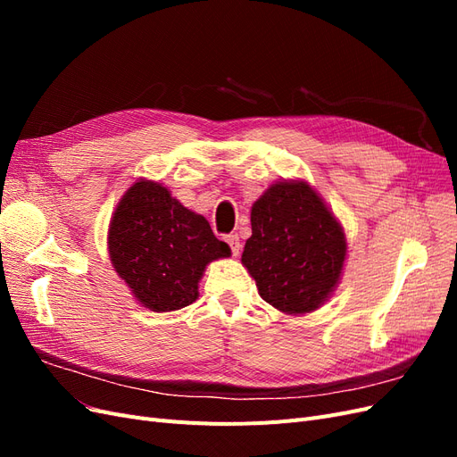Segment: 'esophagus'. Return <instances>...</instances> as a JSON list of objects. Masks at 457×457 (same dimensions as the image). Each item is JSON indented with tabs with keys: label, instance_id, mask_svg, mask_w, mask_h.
Returning a JSON list of instances; mask_svg holds the SVG:
<instances>
[{
	"label": "esophagus",
	"instance_id": "obj_1",
	"mask_svg": "<svg viewBox=\"0 0 457 457\" xmlns=\"http://www.w3.org/2000/svg\"><path fill=\"white\" fill-rule=\"evenodd\" d=\"M227 244L230 245V252H232V255H238L240 253V237L238 234H228L227 237Z\"/></svg>",
	"mask_w": 457,
	"mask_h": 457
}]
</instances>
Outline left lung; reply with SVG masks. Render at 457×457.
I'll return each mask as SVG.
<instances>
[{"label": "left lung", "mask_w": 457, "mask_h": 457, "mask_svg": "<svg viewBox=\"0 0 457 457\" xmlns=\"http://www.w3.org/2000/svg\"><path fill=\"white\" fill-rule=\"evenodd\" d=\"M345 255L341 225L305 181L274 183L253 204L242 262L259 295L278 311L320 307L339 282Z\"/></svg>", "instance_id": "8db88e82"}]
</instances>
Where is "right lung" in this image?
Returning a JSON list of instances; mask_svg holds the SVG:
<instances>
[{
    "instance_id": "obj_1",
    "label": "right lung",
    "mask_w": 457,
    "mask_h": 457,
    "mask_svg": "<svg viewBox=\"0 0 457 457\" xmlns=\"http://www.w3.org/2000/svg\"><path fill=\"white\" fill-rule=\"evenodd\" d=\"M108 252L143 307L170 312L196 301L207 262L228 257L230 247L168 188L141 179L123 195L110 220Z\"/></svg>"
}]
</instances>
